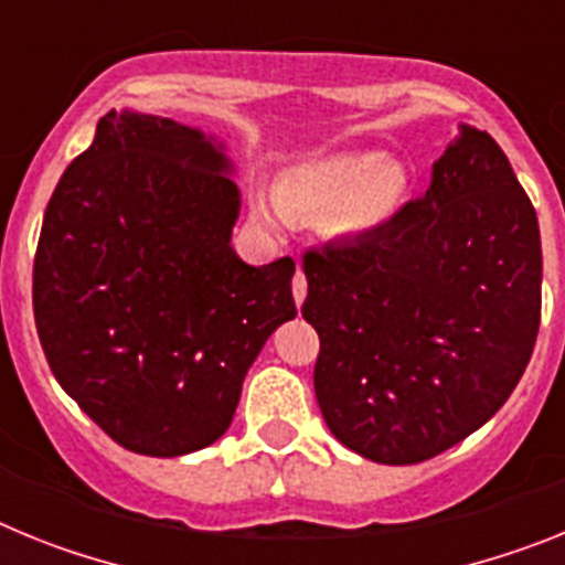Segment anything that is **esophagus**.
Here are the masks:
<instances>
[{
	"mask_svg": "<svg viewBox=\"0 0 565 565\" xmlns=\"http://www.w3.org/2000/svg\"><path fill=\"white\" fill-rule=\"evenodd\" d=\"M291 291H294V302H297V306H302V302H306V294H308V282H306V274H302V268H297V274H294Z\"/></svg>",
	"mask_w": 565,
	"mask_h": 565,
	"instance_id": "obj_1",
	"label": "esophagus"
}]
</instances>
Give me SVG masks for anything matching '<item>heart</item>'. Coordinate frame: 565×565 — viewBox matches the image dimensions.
<instances>
[{
	"label": "heart",
	"instance_id": "b5f03b06",
	"mask_svg": "<svg viewBox=\"0 0 565 565\" xmlns=\"http://www.w3.org/2000/svg\"><path fill=\"white\" fill-rule=\"evenodd\" d=\"M407 189V169L393 158L371 149H337L286 169L277 192L259 194L257 212L266 221H282L286 212H326L328 232L359 239L396 217Z\"/></svg>",
	"mask_w": 565,
	"mask_h": 565
}]
</instances>
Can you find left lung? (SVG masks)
<instances>
[{
  "mask_svg": "<svg viewBox=\"0 0 565 565\" xmlns=\"http://www.w3.org/2000/svg\"><path fill=\"white\" fill-rule=\"evenodd\" d=\"M319 411L367 461L418 463L503 407L541 326V228L503 149L458 124L422 201L306 254Z\"/></svg>",
  "mask_w": 565,
  "mask_h": 565,
  "instance_id": "obj_1",
  "label": "left lung"
}]
</instances>
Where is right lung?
Segmentation results:
<instances>
[{
	"label": "right lung",
	"instance_id": "add662e5",
	"mask_svg": "<svg viewBox=\"0 0 565 565\" xmlns=\"http://www.w3.org/2000/svg\"><path fill=\"white\" fill-rule=\"evenodd\" d=\"M232 178L217 135L109 109L44 212L33 313L50 371L141 456L217 441L266 339L297 317L294 259L234 252Z\"/></svg>",
	"mask_w": 565,
	"mask_h": 565
}]
</instances>
